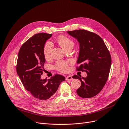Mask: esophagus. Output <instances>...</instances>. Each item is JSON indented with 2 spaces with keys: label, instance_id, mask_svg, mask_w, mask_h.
<instances>
[{
  "label": "esophagus",
  "instance_id": "esophagus-1",
  "mask_svg": "<svg viewBox=\"0 0 129 129\" xmlns=\"http://www.w3.org/2000/svg\"><path fill=\"white\" fill-rule=\"evenodd\" d=\"M73 78H72V77L71 76H69L68 77H67L66 78V80L68 81V80H72Z\"/></svg>",
  "mask_w": 129,
  "mask_h": 129
}]
</instances>
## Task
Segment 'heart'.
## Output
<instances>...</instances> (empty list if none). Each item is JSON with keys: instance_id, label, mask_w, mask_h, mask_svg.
Wrapping results in <instances>:
<instances>
[{"instance_id": "obj_1", "label": "heart", "mask_w": 129, "mask_h": 129, "mask_svg": "<svg viewBox=\"0 0 129 129\" xmlns=\"http://www.w3.org/2000/svg\"><path fill=\"white\" fill-rule=\"evenodd\" d=\"M57 42L59 45L65 50L69 47H73L74 45L73 41L70 38L64 36L59 37L57 39ZM52 47V44L50 41H48L45 43L43 51L46 59H49L51 57ZM55 68L58 71L62 72H66L69 70L68 62L64 61H57L55 64Z\"/></svg>"}]
</instances>
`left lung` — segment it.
<instances>
[{
    "label": "left lung",
    "mask_w": 129,
    "mask_h": 129,
    "mask_svg": "<svg viewBox=\"0 0 129 129\" xmlns=\"http://www.w3.org/2000/svg\"><path fill=\"white\" fill-rule=\"evenodd\" d=\"M67 33L79 43L77 63L80 66L77 70L87 74L85 78L73 76L81 83L77 93L83 98H92L100 92L107 81L111 66V55L102 39L95 33L81 29Z\"/></svg>",
    "instance_id": "1"
}]
</instances>
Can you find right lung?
Instances as JSON below:
<instances>
[{
  "label": "right lung",
  "instance_id": "1",
  "mask_svg": "<svg viewBox=\"0 0 129 129\" xmlns=\"http://www.w3.org/2000/svg\"><path fill=\"white\" fill-rule=\"evenodd\" d=\"M52 34H35L21 47L18 53L16 70L24 87L33 96L44 100L55 93L65 78L55 75L50 79H41L45 63L44 47Z\"/></svg>",
  "mask_w": 129,
  "mask_h": 129
}]
</instances>
